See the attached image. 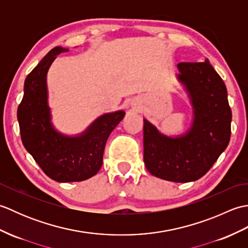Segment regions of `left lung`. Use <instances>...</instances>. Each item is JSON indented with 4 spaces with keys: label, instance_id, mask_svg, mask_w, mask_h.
I'll list each match as a JSON object with an SVG mask.
<instances>
[{
    "label": "left lung",
    "instance_id": "1",
    "mask_svg": "<svg viewBox=\"0 0 248 248\" xmlns=\"http://www.w3.org/2000/svg\"><path fill=\"white\" fill-rule=\"evenodd\" d=\"M177 68V80L192 107V124L184 133L170 136L144 118V162L151 175L186 183L205 175L227 148L232 115L225 83L209 60L179 62Z\"/></svg>",
    "mask_w": 248,
    "mask_h": 248
}]
</instances>
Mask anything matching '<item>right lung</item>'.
<instances>
[{
    "label": "right lung",
    "mask_w": 248,
    "mask_h": 248,
    "mask_svg": "<svg viewBox=\"0 0 248 248\" xmlns=\"http://www.w3.org/2000/svg\"><path fill=\"white\" fill-rule=\"evenodd\" d=\"M67 51L55 46L26 77L17 117L23 146L46 175L57 182H78L92 178L101 168L107 140L125 113L123 109L105 113L76 135L55 128L46 75L57 55Z\"/></svg>",
    "instance_id": "add662e5"
}]
</instances>
